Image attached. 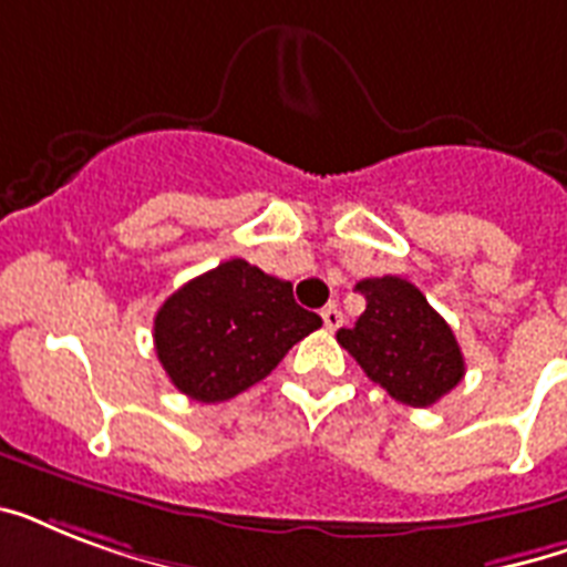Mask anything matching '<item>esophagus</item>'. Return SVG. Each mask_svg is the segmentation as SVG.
Returning a JSON list of instances; mask_svg holds the SVG:
<instances>
[{"label":"esophagus","instance_id":"34e87169","mask_svg":"<svg viewBox=\"0 0 567 567\" xmlns=\"http://www.w3.org/2000/svg\"><path fill=\"white\" fill-rule=\"evenodd\" d=\"M320 318H323V327H327L329 332H336V329L344 323V315H341L336 306H327V309L320 311Z\"/></svg>","mask_w":567,"mask_h":567}]
</instances>
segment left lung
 I'll list each match as a JSON object with an SVG mask.
<instances>
[{"mask_svg": "<svg viewBox=\"0 0 567 567\" xmlns=\"http://www.w3.org/2000/svg\"><path fill=\"white\" fill-rule=\"evenodd\" d=\"M355 291L368 309L353 329H338V344L362 364L368 379L414 409L439 403L465 377V359L447 320L400 276L362 279Z\"/></svg>", "mask_w": 567, "mask_h": 567, "instance_id": "8db88e82", "label": "left lung"}]
</instances>
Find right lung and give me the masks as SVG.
I'll use <instances>...</instances> for the list:
<instances>
[{"mask_svg":"<svg viewBox=\"0 0 567 567\" xmlns=\"http://www.w3.org/2000/svg\"><path fill=\"white\" fill-rule=\"evenodd\" d=\"M320 323L315 311L297 306L291 282L231 258L164 300L153 338L182 394L223 403L261 382Z\"/></svg>","mask_w":567,"mask_h":567,"instance_id":"1","label":"right lung"}]
</instances>
